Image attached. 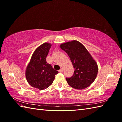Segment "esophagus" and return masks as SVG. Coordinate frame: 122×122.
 Segmentation results:
<instances>
[{
  "instance_id": "34e87169",
  "label": "esophagus",
  "mask_w": 122,
  "mask_h": 122,
  "mask_svg": "<svg viewBox=\"0 0 122 122\" xmlns=\"http://www.w3.org/2000/svg\"><path fill=\"white\" fill-rule=\"evenodd\" d=\"M59 72H60V73H62V72H63V69H62V68H61V69H60V70H59Z\"/></svg>"
}]
</instances>
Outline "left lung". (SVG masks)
Instances as JSON below:
<instances>
[{
	"instance_id": "8db88e82",
	"label": "left lung",
	"mask_w": 122,
	"mask_h": 122,
	"mask_svg": "<svg viewBox=\"0 0 122 122\" xmlns=\"http://www.w3.org/2000/svg\"><path fill=\"white\" fill-rule=\"evenodd\" d=\"M60 47L69 56L74 69L72 77L66 78L68 84L78 90L89 86L97 77L98 67L88 51L77 41L64 42Z\"/></svg>"
}]
</instances>
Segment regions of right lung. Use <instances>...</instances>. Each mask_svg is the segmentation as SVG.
I'll use <instances>...</instances> for the list:
<instances>
[{
  "label": "right lung",
  "mask_w": 122,
  "mask_h": 122,
  "mask_svg": "<svg viewBox=\"0 0 122 122\" xmlns=\"http://www.w3.org/2000/svg\"><path fill=\"white\" fill-rule=\"evenodd\" d=\"M52 45L45 42L33 53L25 71V77L31 86L39 90L47 88L53 83L58 72L46 61V57Z\"/></svg>",
  "instance_id": "1"
}]
</instances>
